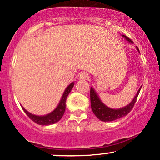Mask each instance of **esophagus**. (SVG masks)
Wrapping results in <instances>:
<instances>
[{
	"instance_id": "esophagus-1",
	"label": "esophagus",
	"mask_w": 160,
	"mask_h": 160,
	"mask_svg": "<svg viewBox=\"0 0 160 160\" xmlns=\"http://www.w3.org/2000/svg\"><path fill=\"white\" fill-rule=\"evenodd\" d=\"M88 79H89V74H88L87 72H83L80 74V80H88Z\"/></svg>"
}]
</instances>
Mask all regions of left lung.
Segmentation results:
<instances>
[{
    "label": "left lung",
    "mask_w": 160,
    "mask_h": 160,
    "mask_svg": "<svg viewBox=\"0 0 160 160\" xmlns=\"http://www.w3.org/2000/svg\"><path fill=\"white\" fill-rule=\"evenodd\" d=\"M124 36L129 42H131L132 43V41L130 40V38H129L128 36ZM136 48H137L138 51H139V50H138L137 47H136ZM141 88L142 86L139 88V89L138 90L137 94H136L135 97H134L133 100H132L128 106H126V107L121 109H114L109 108L107 106L103 104L101 100H100L97 93H96L95 91V89L92 87H91V89H90V100H91V107L94 114L96 115V117H97L98 118H99L100 120L102 121V122H112V121H115L116 120V119H118L122 118V117L125 116V115H128V113L131 111L132 107H133L136 100H137L138 95V94H139Z\"/></svg>",
    "instance_id": "obj_1"
}]
</instances>
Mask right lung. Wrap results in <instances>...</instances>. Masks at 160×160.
<instances>
[{
  "label": "right lung",
  "instance_id": "right-lung-1",
  "mask_svg": "<svg viewBox=\"0 0 160 160\" xmlns=\"http://www.w3.org/2000/svg\"><path fill=\"white\" fill-rule=\"evenodd\" d=\"M74 82H72L68 87L65 88L64 93L62 96L60 102H59L57 107L53 112L49 113V114L43 115V116H38V115H35L29 112L24 107H22L23 110L24 111V112L26 113L29 118L31 119L32 122L36 123V124L39 125H50L55 124V123L59 122L62 118V115H64L65 111V101H66V98L68 97V94L70 93L71 90L72 89L73 86H74Z\"/></svg>",
  "mask_w": 160,
  "mask_h": 160
}]
</instances>
